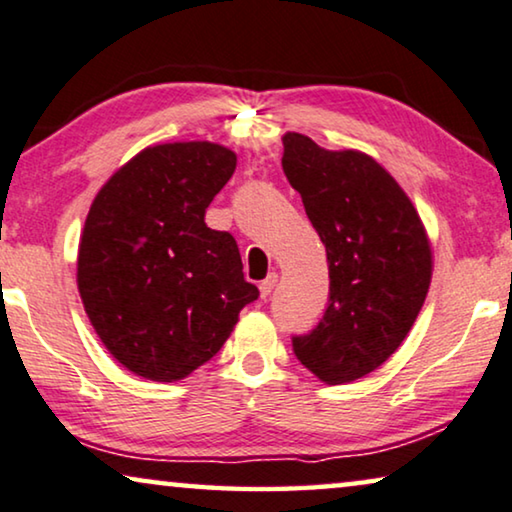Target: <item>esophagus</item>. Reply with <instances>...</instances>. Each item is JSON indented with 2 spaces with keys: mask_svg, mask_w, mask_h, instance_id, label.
<instances>
[{
  "mask_svg": "<svg viewBox=\"0 0 512 512\" xmlns=\"http://www.w3.org/2000/svg\"><path fill=\"white\" fill-rule=\"evenodd\" d=\"M276 282H278L276 273H269V278L259 282V294H262V299H266V296H269V294L273 292V287H276Z\"/></svg>",
  "mask_w": 512,
  "mask_h": 512,
  "instance_id": "obj_1",
  "label": "esophagus"
}]
</instances>
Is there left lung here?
Masks as SVG:
<instances>
[{"label":"left lung","instance_id":"left-lung-1","mask_svg":"<svg viewBox=\"0 0 512 512\" xmlns=\"http://www.w3.org/2000/svg\"><path fill=\"white\" fill-rule=\"evenodd\" d=\"M282 170L326 246L331 296L294 354L324 384L356 381L395 354L432 280V243L386 167L358 149L282 135Z\"/></svg>","mask_w":512,"mask_h":512}]
</instances>
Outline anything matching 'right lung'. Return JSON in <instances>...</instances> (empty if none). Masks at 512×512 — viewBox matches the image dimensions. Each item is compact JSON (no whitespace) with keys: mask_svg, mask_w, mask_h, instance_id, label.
<instances>
[{"mask_svg":"<svg viewBox=\"0 0 512 512\" xmlns=\"http://www.w3.org/2000/svg\"><path fill=\"white\" fill-rule=\"evenodd\" d=\"M236 170L218 142L144 147L103 183L78 243V292L105 349L151 381H179L220 352L259 292L230 232L204 223Z\"/></svg>","mask_w":512,"mask_h":512,"instance_id":"1","label":"right lung"}]
</instances>
